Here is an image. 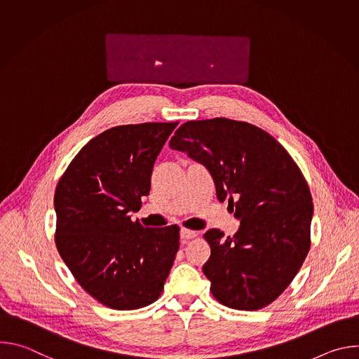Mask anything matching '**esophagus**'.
Segmentation results:
<instances>
[{
  "mask_svg": "<svg viewBox=\"0 0 359 359\" xmlns=\"http://www.w3.org/2000/svg\"><path fill=\"white\" fill-rule=\"evenodd\" d=\"M196 236H197V233L193 231V230H189V229H182L180 230V237L183 240H190V238H194Z\"/></svg>",
  "mask_w": 359,
  "mask_h": 359,
  "instance_id": "obj_1",
  "label": "esophagus"
}]
</instances>
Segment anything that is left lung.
I'll return each instance as SVG.
<instances>
[{
	"label": "left lung",
	"instance_id": "left-lung-1",
	"mask_svg": "<svg viewBox=\"0 0 359 359\" xmlns=\"http://www.w3.org/2000/svg\"><path fill=\"white\" fill-rule=\"evenodd\" d=\"M169 146L209 170L219 201L240 220L233 237L210 229L203 273L217 301L254 311L292 281L310 250L313 198L288 151L266 130L226 118L183 123Z\"/></svg>",
	"mask_w": 359,
	"mask_h": 359
}]
</instances>
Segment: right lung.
Segmentation results:
<instances>
[{
  "instance_id": "obj_1",
  "label": "right lung",
  "mask_w": 359,
  "mask_h": 359,
  "mask_svg": "<svg viewBox=\"0 0 359 359\" xmlns=\"http://www.w3.org/2000/svg\"><path fill=\"white\" fill-rule=\"evenodd\" d=\"M179 122L111 128L90 139L60 179L55 243L79 285L114 310L156 301L179 250V227L132 222L158 155Z\"/></svg>"
}]
</instances>
